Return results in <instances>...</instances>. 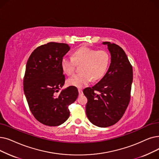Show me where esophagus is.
Returning <instances> with one entry per match:
<instances>
[{
  "instance_id": "esophagus-1",
  "label": "esophagus",
  "mask_w": 159,
  "mask_h": 159,
  "mask_svg": "<svg viewBox=\"0 0 159 159\" xmlns=\"http://www.w3.org/2000/svg\"><path fill=\"white\" fill-rule=\"evenodd\" d=\"M78 91H79V94H82V88H79L78 89Z\"/></svg>"
}]
</instances>
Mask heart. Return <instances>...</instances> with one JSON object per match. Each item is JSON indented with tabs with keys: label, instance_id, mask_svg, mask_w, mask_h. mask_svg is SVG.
Masks as SVG:
<instances>
[{
	"label": "heart",
	"instance_id": "heart-1",
	"mask_svg": "<svg viewBox=\"0 0 159 159\" xmlns=\"http://www.w3.org/2000/svg\"><path fill=\"white\" fill-rule=\"evenodd\" d=\"M110 63L108 52L88 47H80L75 50L70 58L64 57L61 60L63 72L70 75L73 73L76 65L79 66V73L74 75L67 80L70 86L81 88L91 80L101 79L107 71Z\"/></svg>",
	"mask_w": 159,
	"mask_h": 159
}]
</instances>
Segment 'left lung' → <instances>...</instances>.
Returning a JSON list of instances; mask_svg holds the SVG:
<instances>
[{
  "label": "left lung",
  "mask_w": 159,
  "mask_h": 159,
  "mask_svg": "<svg viewBox=\"0 0 159 159\" xmlns=\"http://www.w3.org/2000/svg\"><path fill=\"white\" fill-rule=\"evenodd\" d=\"M107 45L111 62L107 73L92 88L83 93L88 99L86 113L93 125L107 127L114 125L125 113L130 98L133 67L121 47L115 43Z\"/></svg>",
  "instance_id": "1"
}]
</instances>
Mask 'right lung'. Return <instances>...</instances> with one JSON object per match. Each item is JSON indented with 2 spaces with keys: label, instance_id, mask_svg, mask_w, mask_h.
I'll use <instances>...</instances> for the list:
<instances>
[{
  "label": "right lung",
  "instance_id": "add662e5",
  "mask_svg": "<svg viewBox=\"0 0 159 159\" xmlns=\"http://www.w3.org/2000/svg\"><path fill=\"white\" fill-rule=\"evenodd\" d=\"M70 49L66 43L50 42L36 48L27 61L24 93L32 114L45 125L64 123L70 116L69 105L79 95L73 86L59 92L65 83L61 60Z\"/></svg>",
  "mask_w": 159,
  "mask_h": 159
}]
</instances>
